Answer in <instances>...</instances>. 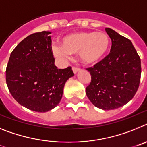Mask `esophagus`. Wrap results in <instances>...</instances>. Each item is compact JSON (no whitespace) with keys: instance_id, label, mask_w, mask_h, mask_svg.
I'll return each mask as SVG.
<instances>
[{"instance_id":"1","label":"esophagus","mask_w":147,"mask_h":147,"mask_svg":"<svg viewBox=\"0 0 147 147\" xmlns=\"http://www.w3.org/2000/svg\"><path fill=\"white\" fill-rule=\"evenodd\" d=\"M72 70H73L74 73L76 74L78 72L79 70H80V68H79V67H75V66H74V67H72Z\"/></svg>"}]
</instances>
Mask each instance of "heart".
Listing matches in <instances>:
<instances>
[{
  "mask_svg": "<svg viewBox=\"0 0 147 147\" xmlns=\"http://www.w3.org/2000/svg\"><path fill=\"white\" fill-rule=\"evenodd\" d=\"M61 46L55 49L56 55L66 57L78 52L81 63L90 65L104 57L109 49V39L104 32H78L63 37Z\"/></svg>",
  "mask_w": 147,
  "mask_h": 147,
  "instance_id": "heart-1",
  "label": "heart"
}]
</instances>
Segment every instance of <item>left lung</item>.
Listing matches in <instances>:
<instances>
[{"label": "left lung", "mask_w": 147, "mask_h": 147, "mask_svg": "<svg viewBox=\"0 0 147 147\" xmlns=\"http://www.w3.org/2000/svg\"><path fill=\"white\" fill-rule=\"evenodd\" d=\"M106 32L112 40L110 52L86 69L91 82L86 94L93 105L111 110L127 104L135 96L141 81V58L131 40L110 28Z\"/></svg>", "instance_id": "left-lung-1"}]
</instances>
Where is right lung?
Listing matches in <instances>:
<instances>
[{
    "label": "right lung",
    "instance_id": "add662e5",
    "mask_svg": "<svg viewBox=\"0 0 147 147\" xmlns=\"http://www.w3.org/2000/svg\"><path fill=\"white\" fill-rule=\"evenodd\" d=\"M50 32L33 33L10 55L6 81L15 100L29 109L45 112L55 108L63 95L65 83L74 75L72 67L55 66Z\"/></svg>",
    "mask_w": 147,
    "mask_h": 147
}]
</instances>
